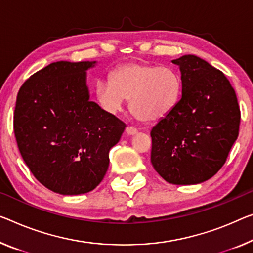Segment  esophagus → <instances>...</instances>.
Here are the masks:
<instances>
[{
	"mask_svg": "<svg viewBox=\"0 0 253 253\" xmlns=\"http://www.w3.org/2000/svg\"><path fill=\"white\" fill-rule=\"evenodd\" d=\"M126 131L129 135H134L135 133H137V129H135V127H133V126H127Z\"/></svg>",
	"mask_w": 253,
	"mask_h": 253,
	"instance_id": "34e87169",
	"label": "esophagus"
}]
</instances>
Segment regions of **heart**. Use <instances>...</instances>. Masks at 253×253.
I'll list each match as a JSON object with an SVG mask.
<instances>
[{
  "label": "heart",
  "mask_w": 253,
  "mask_h": 253,
  "mask_svg": "<svg viewBox=\"0 0 253 253\" xmlns=\"http://www.w3.org/2000/svg\"><path fill=\"white\" fill-rule=\"evenodd\" d=\"M181 78L166 65L129 63L114 70L111 80L100 79L96 94L105 110L116 113L126 99L135 118L156 122L175 107L181 95Z\"/></svg>",
  "instance_id": "1"
}]
</instances>
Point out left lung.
<instances>
[{"instance_id":"1","label":"left lung","mask_w":253,"mask_h":253,"mask_svg":"<svg viewBox=\"0 0 253 253\" xmlns=\"http://www.w3.org/2000/svg\"><path fill=\"white\" fill-rule=\"evenodd\" d=\"M180 67L182 96L151 129L150 161L172 184H198L225 164L238 139L240 107L230 81L196 55L173 60Z\"/></svg>"}]
</instances>
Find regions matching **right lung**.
<instances>
[{"label": "right lung", "mask_w": 253, "mask_h": 253, "mask_svg": "<svg viewBox=\"0 0 253 253\" xmlns=\"http://www.w3.org/2000/svg\"><path fill=\"white\" fill-rule=\"evenodd\" d=\"M96 61L50 63L18 92L13 129L30 172L53 192L75 196L98 185L126 123L91 102L87 70Z\"/></svg>", "instance_id": "right-lung-1"}]
</instances>
